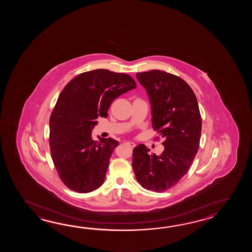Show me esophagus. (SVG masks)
Listing matches in <instances>:
<instances>
[{
    "label": "esophagus",
    "mask_w": 252,
    "mask_h": 252,
    "mask_svg": "<svg viewBox=\"0 0 252 252\" xmlns=\"http://www.w3.org/2000/svg\"><path fill=\"white\" fill-rule=\"evenodd\" d=\"M125 143L128 145V147H130V148H134V147H135V143L131 142V141H127V142H125Z\"/></svg>",
    "instance_id": "esophagus-1"
}]
</instances>
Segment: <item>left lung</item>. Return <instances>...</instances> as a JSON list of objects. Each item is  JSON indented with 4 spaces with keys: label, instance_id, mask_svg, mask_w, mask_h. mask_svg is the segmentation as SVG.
I'll list each match as a JSON object with an SVG mask.
<instances>
[{
    "label": "left lung",
    "instance_id": "left-lung-1",
    "mask_svg": "<svg viewBox=\"0 0 252 252\" xmlns=\"http://www.w3.org/2000/svg\"><path fill=\"white\" fill-rule=\"evenodd\" d=\"M148 93L152 127L164 139L162 154H150L144 144L133 150L132 167L142 188L160 193L173 188L193 163L198 150L202 121L198 102L188 83L161 70L137 73Z\"/></svg>",
    "mask_w": 252,
    "mask_h": 252
}]
</instances>
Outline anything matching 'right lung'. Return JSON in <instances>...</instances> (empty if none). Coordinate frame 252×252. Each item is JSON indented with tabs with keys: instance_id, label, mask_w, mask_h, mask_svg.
<instances>
[{
	"instance_id": "add662e5",
	"label": "right lung",
	"mask_w": 252,
	"mask_h": 252,
	"mask_svg": "<svg viewBox=\"0 0 252 252\" xmlns=\"http://www.w3.org/2000/svg\"><path fill=\"white\" fill-rule=\"evenodd\" d=\"M136 88L130 75L107 69L85 72L64 86L49 119L51 158L61 180L77 193H89L104 181L119 142L92 139L96 119L106 118L111 103Z\"/></svg>"
}]
</instances>
